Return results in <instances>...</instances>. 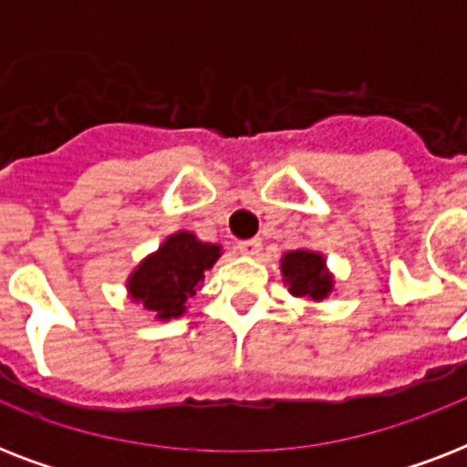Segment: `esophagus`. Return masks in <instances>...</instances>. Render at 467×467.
Wrapping results in <instances>:
<instances>
[{
  "label": "esophagus",
  "mask_w": 467,
  "mask_h": 467,
  "mask_svg": "<svg viewBox=\"0 0 467 467\" xmlns=\"http://www.w3.org/2000/svg\"><path fill=\"white\" fill-rule=\"evenodd\" d=\"M237 249H240V254L244 256H256L259 252H262V240H242L240 244H237Z\"/></svg>",
  "instance_id": "34e87169"
}]
</instances>
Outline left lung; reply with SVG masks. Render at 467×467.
Here are the masks:
<instances>
[{
    "instance_id": "8db88e82",
    "label": "left lung",
    "mask_w": 467,
    "mask_h": 467,
    "mask_svg": "<svg viewBox=\"0 0 467 467\" xmlns=\"http://www.w3.org/2000/svg\"><path fill=\"white\" fill-rule=\"evenodd\" d=\"M281 274L288 293L296 298L325 300L334 291V276L327 269V259L312 249H293L281 256Z\"/></svg>"
}]
</instances>
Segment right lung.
Returning a JSON list of instances; mask_svg holds the SVG:
<instances>
[{
	"label": "right lung",
	"instance_id": "1",
	"mask_svg": "<svg viewBox=\"0 0 467 467\" xmlns=\"http://www.w3.org/2000/svg\"><path fill=\"white\" fill-rule=\"evenodd\" d=\"M223 249L213 242H201L189 230L169 234L160 249L142 259L126 281L128 298L152 312L155 319L182 317L203 274L213 269Z\"/></svg>",
	"mask_w": 467,
	"mask_h": 467
}]
</instances>
